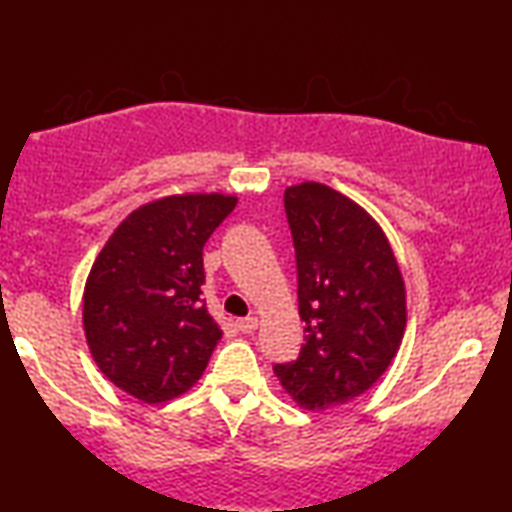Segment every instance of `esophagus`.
<instances>
[{
    "label": "esophagus",
    "mask_w": 512,
    "mask_h": 512,
    "mask_svg": "<svg viewBox=\"0 0 512 512\" xmlns=\"http://www.w3.org/2000/svg\"><path fill=\"white\" fill-rule=\"evenodd\" d=\"M237 326H240L242 333H254L258 328V319L256 317H244L237 321Z\"/></svg>",
    "instance_id": "obj_1"
}]
</instances>
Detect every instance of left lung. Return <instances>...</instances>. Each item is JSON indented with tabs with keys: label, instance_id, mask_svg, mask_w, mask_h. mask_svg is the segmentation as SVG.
Instances as JSON below:
<instances>
[{
	"label": "left lung",
	"instance_id": "8db88e82",
	"mask_svg": "<svg viewBox=\"0 0 512 512\" xmlns=\"http://www.w3.org/2000/svg\"><path fill=\"white\" fill-rule=\"evenodd\" d=\"M296 247L298 312L305 345L275 375L305 410L354 401L380 380L401 347L405 282L373 216L319 181L284 191Z\"/></svg>",
	"mask_w": 512,
	"mask_h": 512
}]
</instances>
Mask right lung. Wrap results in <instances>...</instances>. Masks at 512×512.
Here are the masks:
<instances>
[{"label": "right lung", "instance_id": "add662e5", "mask_svg": "<svg viewBox=\"0 0 512 512\" xmlns=\"http://www.w3.org/2000/svg\"><path fill=\"white\" fill-rule=\"evenodd\" d=\"M235 205L226 193L146 202L97 254L83 331L97 368L137 401H172L205 373L223 331L200 298L202 247Z\"/></svg>", "mask_w": 512, "mask_h": 512}]
</instances>
